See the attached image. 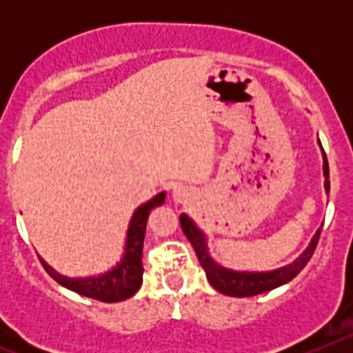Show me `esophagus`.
<instances>
[{
  "instance_id": "esophagus-1",
  "label": "esophagus",
  "mask_w": 353,
  "mask_h": 353,
  "mask_svg": "<svg viewBox=\"0 0 353 353\" xmlns=\"http://www.w3.org/2000/svg\"><path fill=\"white\" fill-rule=\"evenodd\" d=\"M187 196H189V191H187L185 187H182V185L173 187V199H174V201L182 203V201H185V199H187Z\"/></svg>"
}]
</instances>
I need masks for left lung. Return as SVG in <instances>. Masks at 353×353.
Wrapping results in <instances>:
<instances>
[{"mask_svg":"<svg viewBox=\"0 0 353 353\" xmlns=\"http://www.w3.org/2000/svg\"><path fill=\"white\" fill-rule=\"evenodd\" d=\"M318 145H320V150H322L323 155V176H325L323 187H325V192L329 194V164H327L325 152H323L320 139H318ZM180 226H182L183 233H185V236L189 239L191 245L194 248L196 256H198L199 263L203 267L210 285L214 286L217 292L224 293V295H230V297H252V295H260V293L270 292V290L277 288V286H283L288 281H292L293 277L297 276V274L304 269L305 263L311 260L314 249H316L320 233H322V228H318L316 233H314L313 239H311V242L307 244V248H305L292 263L277 267V269L274 270L254 272V270H233L217 263V261L210 256V251H208V236L205 235V232L199 230L198 224H196L187 214L180 215Z\"/></svg>","mask_w":353,"mask_h":353,"instance_id":"1","label":"left lung"}]
</instances>
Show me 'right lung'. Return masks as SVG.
Listing matches in <instances>:
<instances>
[{"instance_id":"obj_1","label":"right lung","mask_w":353,"mask_h":353,"mask_svg":"<svg viewBox=\"0 0 353 353\" xmlns=\"http://www.w3.org/2000/svg\"><path fill=\"white\" fill-rule=\"evenodd\" d=\"M164 199H166V191L159 192L134 210L129 221V228H127L123 254H121L120 261L105 272L86 277H68L56 272L48 261L40 258L43 269L54 281H58L61 286L72 290V292L79 293L83 297L95 299V301L101 302H121L132 297L134 293L141 288L143 272H145L141 258L146 221H148L150 212L155 207H161Z\"/></svg>"}]
</instances>
